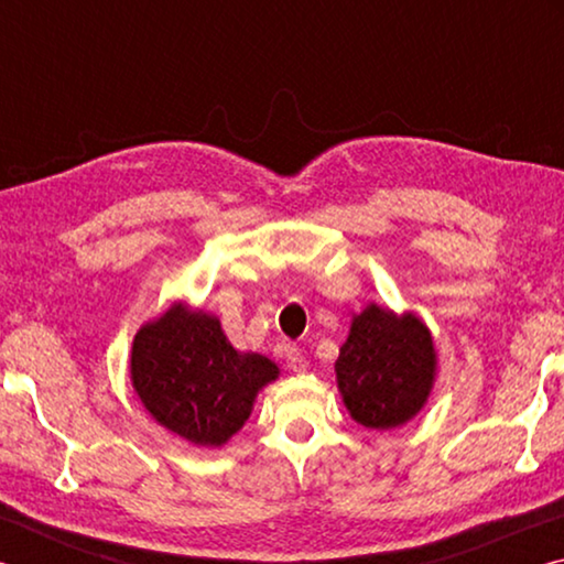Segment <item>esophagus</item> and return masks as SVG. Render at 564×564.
Returning a JSON list of instances; mask_svg holds the SVG:
<instances>
[{
	"label": "esophagus",
	"instance_id": "34e87169",
	"mask_svg": "<svg viewBox=\"0 0 564 564\" xmlns=\"http://www.w3.org/2000/svg\"><path fill=\"white\" fill-rule=\"evenodd\" d=\"M285 362H289V368L293 370V373H303V370L308 368V360H305L301 348H295V346L285 348Z\"/></svg>",
	"mask_w": 564,
	"mask_h": 564
}]
</instances>
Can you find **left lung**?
I'll return each mask as SVG.
<instances>
[{
	"label": "left lung",
	"instance_id": "1",
	"mask_svg": "<svg viewBox=\"0 0 564 564\" xmlns=\"http://www.w3.org/2000/svg\"><path fill=\"white\" fill-rule=\"evenodd\" d=\"M338 388L352 420L373 431L408 423L431 395L435 348L413 313L398 318L368 305L352 318L336 360Z\"/></svg>",
	"mask_w": 564,
	"mask_h": 564
}]
</instances>
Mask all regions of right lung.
Listing matches in <instances>:
<instances>
[{
  "label": "right lung",
  "instance_id": "1",
  "mask_svg": "<svg viewBox=\"0 0 564 564\" xmlns=\"http://www.w3.org/2000/svg\"><path fill=\"white\" fill-rule=\"evenodd\" d=\"M275 378V362L238 352L218 318L184 303L171 305L133 338L131 380L141 403L194 445H224L241 431L256 393Z\"/></svg>",
  "mask_w": 564,
  "mask_h": 564
}]
</instances>
